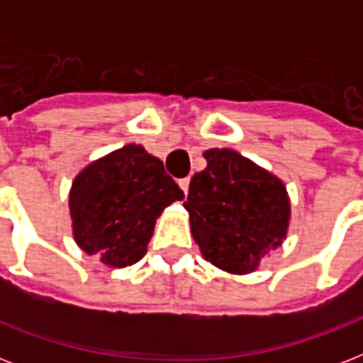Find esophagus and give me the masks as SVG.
<instances>
[{
    "instance_id": "obj_1",
    "label": "esophagus",
    "mask_w": 363,
    "mask_h": 363,
    "mask_svg": "<svg viewBox=\"0 0 363 363\" xmlns=\"http://www.w3.org/2000/svg\"><path fill=\"white\" fill-rule=\"evenodd\" d=\"M179 186H181L182 192L188 194V186H190V179H188V177H184V179H181V181H179Z\"/></svg>"
}]
</instances>
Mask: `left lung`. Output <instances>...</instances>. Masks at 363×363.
Masks as SVG:
<instances>
[{
	"instance_id": "obj_1",
	"label": "left lung",
	"mask_w": 363,
	"mask_h": 363,
	"mask_svg": "<svg viewBox=\"0 0 363 363\" xmlns=\"http://www.w3.org/2000/svg\"><path fill=\"white\" fill-rule=\"evenodd\" d=\"M203 158L207 167L192 177L184 201L194 241L207 262L247 275L286 239V186L232 148H211Z\"/></svg>"
}]
</instances>
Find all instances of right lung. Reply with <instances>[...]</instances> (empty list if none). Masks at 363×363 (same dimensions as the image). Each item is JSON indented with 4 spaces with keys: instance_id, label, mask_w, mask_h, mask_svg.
<instances>
[{
    "instance_id": "right-lung-1",
    "label": "right lung",
    "mask_w": 363,
    "mask_h": 363,
    "mask_svg": "<svg viewBox=\"0 0 363 363\" xmlns=\"http://www.w3.org/2000/svg\"><path fill=\"white\" fill-rule=\"evenodd\" d=\"M182 198L162 160L130 143L75 177L69 192L73 238L109 267L135 264L147 254L156 218Z\"/></svg>"
}]
</instances>
